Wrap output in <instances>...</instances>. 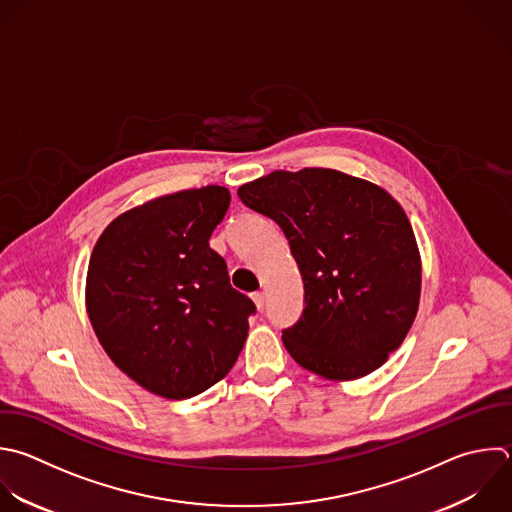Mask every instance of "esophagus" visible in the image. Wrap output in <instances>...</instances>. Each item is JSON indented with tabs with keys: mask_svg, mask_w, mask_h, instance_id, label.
<instances>
[{
	"mask_svg": "<svg viewBox=\"0 0 512 512\" xmlns=\"http://www.w3.org/2000/svg\"><path fill=\"white\" fill-rule=\"evenodd\" d=\"M252 300H254L256 308H258V310H262V308H264V304H266V294H264V292H254V294H252Z\"/></svg>",
	"mask_w": 512,
	"mask_h": 512,
	"instance_id": "34e87169",
	"label": "esophagus"
}]
</instances>
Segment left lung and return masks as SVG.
<instances>
[{
	"label": "left lung",
	"mask_w": 512,
	"mask_h": 512,
	"mask_svg": "<svg viewBox=\"0 0 512 512\" xmlns=\"http://www.w3.org/2000/svg\"><path fill=\"white\" fill-rule=\"evenodd\" d=\"M278 222L304 282V312L282 342L306 370L356 380L406 338L422 262L402 206L380 186L328 168L276 170L238 188Z\"/></svg>",
	"instance_id": "obj_1"
}]
</instances>
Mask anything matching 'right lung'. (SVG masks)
I'll return each instance as SVG.
<instances>
[{"label":"right lung","instance_id":"1","mask_svg":"<svg viewBox=\"0 0 512 512\" xmlns=\"http://www.w3.org/2000/svg\"><path fill=\"white\" fill-rule=\"evenodd\" d=\"M228 206L222 186L160 196L112 220L92 250V328L112 362L162 398L208 390L244 348L256 306L208 242Z\"/></svg>","mask_w":512,"mask_h":512}]
</instances>
